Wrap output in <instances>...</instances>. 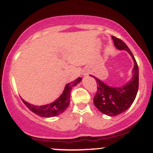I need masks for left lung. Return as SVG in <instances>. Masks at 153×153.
Returning <instances> with one entry per match:
<instances>
[{"label": "left lung", "instance_id": "obj_1", "mask_svg": "<svg viewBox=\"0 0 153 153\" xmlns=\"http://www.w3.org/2000/svg\"><path fill=\"white\" fill-rule=\"evenodd\" d=\"M114 45L119 50H126L131 54L134 62L133 77L122 87L109 86L96 77L97 91L94 98V104L102 113L109 116H116L127 110L132 105L139 88V68L131 51L122 40L112 36Z\"/></svg>", "mask_w": 153, "mask_h": 153}]
</instances>
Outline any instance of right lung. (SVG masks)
<instances>
[{
  "instance_id": "right-lung-1",
  "label": "right lung",
  "mask_w": 153,
  "mask_h": 153,
  "mask_svg": "<svg viewBox=\"0 0 153 153\" xmlns=\"http://www.w3.org/2000/svg\"><path fill=\"white\" fill-rule=\"evenodd\" d=\"M81 80L82 78L79 77L74 81L68 83L65 85L62 94L60 96L56 101L48 104V105H43V106H36V105H31V104L25 102L22 99V100L27 107L29 108V110L36 113V115H39V116L43 117L56 116V115L62 113L68 108L69 105H70V92H71L72 88L76 85L78 83H80Z\"/></svg>"
}]
</instances>
